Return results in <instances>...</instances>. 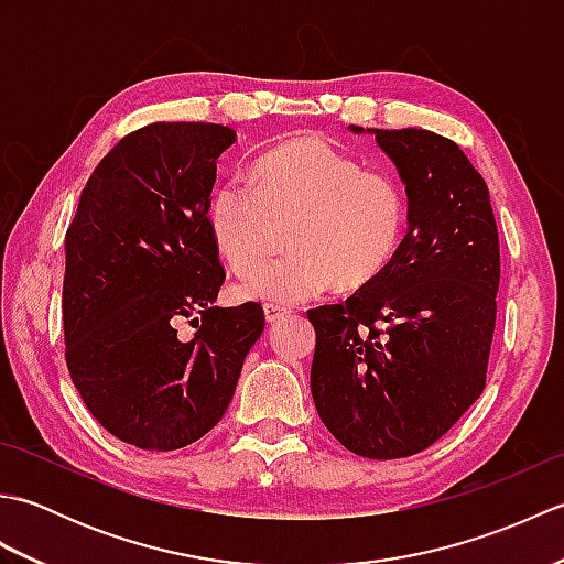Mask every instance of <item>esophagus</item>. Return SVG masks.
I'll return each mask as SVG.
<instances>
[{
	"label": "esophagus",
	"instance_id": "esophagus-1",
	"mask_svg": "<svg viewBox=\"0 0 564 564\" xmlns=\"http://www.w3.org/2000/svg\"><path fill=\"white\" fill-rule=\"evenodd\" d=\"M263 315H267V322H269V325H273V322H279V319H283L285 315H291V310H289V307H283V305H273V303H269V305H263Z\"/></svg>",
	"mask_w": 564,
	"mask_h": 564
}]
</instances>
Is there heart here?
Instances as JSON below:
<instances>
[{
	"label": "heart",
	"mask_w": 564,
	"mask_h": 564,
	"mask_svg": "<svg viewBox=\"0 0 564 564\" xmlns=\"http://www.w3.org/2000/svg\"><path fill=\"white\" fill-rule=\"evenodd\" d=\"M291 219L296 251L262 270L278 223ZM208 227L235 273L262 270L239 285V297L305 303L339 281L361 289L390 267L406 230V196L392 174L364 170L325 138L301 135L263 152L251 182L215 186Z\"/></svg>",
	"instance_id": "1"
}]
</instances>
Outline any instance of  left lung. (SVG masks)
<instances>
[{
  "instance_id": "left-lung-1",
  "label": "left lung",
  "mask_w": 564,
  "mask_h": 564,
  "mask_svg": "<svg viewBox=\"0 0 564 564\" xmlns=\"http://www.w3.org/2000/svg\"><path fill=\"white\" fill-rule=\"evenodd\" d=\"M368 133L398 166L406 235L376 281L307 313L310 390L344 448L392 460L436 443L485 390L499 235L485 178L453 140L422 128Z\"/></svg>"
}]
</instances>
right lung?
I'll return each mask as SVG.
<instances>
[{
  "mask_svg": "<svg viewBox=\"0 0 564 564\" xmlns=\"http://www.w3.org/2000/svg\"><path fill=\"white\" fill-rule=\"evenodd\" d=\"M218 123H152L106 154L65 235V361L94 419L130 446L176 451L230 404L263 332L259 303L213 305L225 281L208 227ZM197 327L191 340L177 325Z\"/></svg>",
  "mask_w": 564,
  "mask_h": 564,
  "instance_id": "1",
  "label": "right lung"
}]
</instances>
